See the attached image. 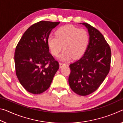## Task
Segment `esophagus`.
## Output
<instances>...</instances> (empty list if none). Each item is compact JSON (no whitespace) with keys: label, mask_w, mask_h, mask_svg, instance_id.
Here are the masks:
<instances>
[{"label":"esophagus","mask_w":123,"mask_h":123,"mask_svg":"<svg viewBox=\"0 0 123 123\" xmlns=\"http://www.w3.org/2000/svg\"><path fill=\"white\" fill-rule=\"evenodd\" d=\"M66 66V64L65 63H60V68H61L63 67H64Z\"/></svg>","instance_id":"1"}]
</instances>
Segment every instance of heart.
<instances>
[{"instance_id": "obj_1", "label": "heart", "mask_w": 123, "mask_h": 123, "mask_svg": "<svg viewBox=\"0 0 123 123\" xmlns=\"http://www.w3.org/2000/svg\"><path fill=\"white\" fill-rule=\"evenodd\" d=\"M89 37L84 29H79L72 25H66L60 28L55 35H49L48 45L51 53L57 56L63 48L59 59L61 61L67 60L81 56L86 50Z\"/></svg>"}]
</instances>
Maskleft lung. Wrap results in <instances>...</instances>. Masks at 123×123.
<instances>
[{
	"instance_id": "1",
	"label": "left lung",
	"mask_w": 123,
	"mask_h": 123,
	"mask_svg": "<svg viewBox=\"0 0 123 123\" xmlns=\"http://www.w3.org/2000/svg\"><path fill=\"white\" fill-rule=\"evenodd\" d=\"M89 43L84 55L69 65L68 82L72 91L85 96L99 88L109 74L111 60L109 45L100 32L86 23Z\"/></svg>"
}]
</instances>
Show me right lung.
Wrapping results in <instances>:
<instances>
[{"instance_id": "1", "label": "right lung", "mask_w": 123, "mask_h": 123, "mask_svg": "<svg viewBox=\"0 0 123 123\" xmlns=\"http://www.w3.org/2000/svg\"><path fill=\"white\" fill-rule=\"evenodd\" d=\"M60 22L40 21L23 35L14 53L17 76L26 90L34 94L49 88L59 62L49 53L48 38Z\"/></svg>"}]
</instances>
